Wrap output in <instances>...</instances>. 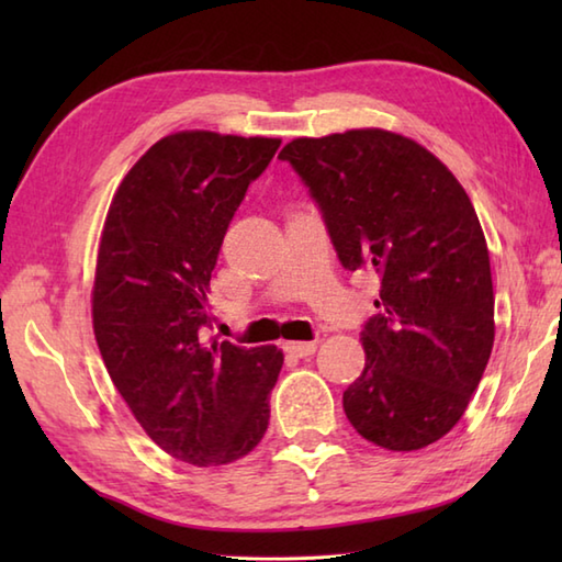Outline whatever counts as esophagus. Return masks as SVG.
I'll return each instance as SVG.
<instances>
[{"label":"esophagus","mask_w":562,"mask_h":562,"mask_svg":"<svg viewBox=\"0 0 562 562\" xmlns=\"http://www.w3.org/2000/svg\"><path fill=\"white\" fill-rule=\"evenodd\" d=\"M284 352L292 357H312L316 352V342H288L284 345Z\"/></svg>","instance_id":"1"}]
</instances>
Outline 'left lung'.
Returning a JSON list of instances; mask_svg holds the SVG:
<instances>
[{
    "label": "left lung",
    "mask_w": 562,
    "mask_h": 562,
    "mask_svg": "<svg viewBox=\"0 0 562 562\" xmlns=\"http://www.w3.org/2000/svg\"><path fill=\"white\" fill-rule=\"evenodd\" d=\"M280 159L308 188L342 268L381 280L345 415L384 449L432 445L461 420L495 340L491 256L469 195L435 154L376 127L292 139Z\"/></svg>",
    "instance_id": "1"
}]
</instances>
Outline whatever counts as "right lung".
Instances as JSON below:
<instances>
[{"label":"right lung","mask_w":562,"mask_h":562,"mask_svg":"<svg viewBox=\"0 0 562 562\" xmlns=\"http://www.w3.org/2000/svg\"><path fill=\"white\" fill-rule=\"evenodd\" d=\"M278 147L205 130L164 137L127 171L105 217L93 336L142 429L178 461L232 463L268 429L282 352L205 328L224 234Z\"/></svg>","instance_id":"right-lung-1"}]
</instances>
